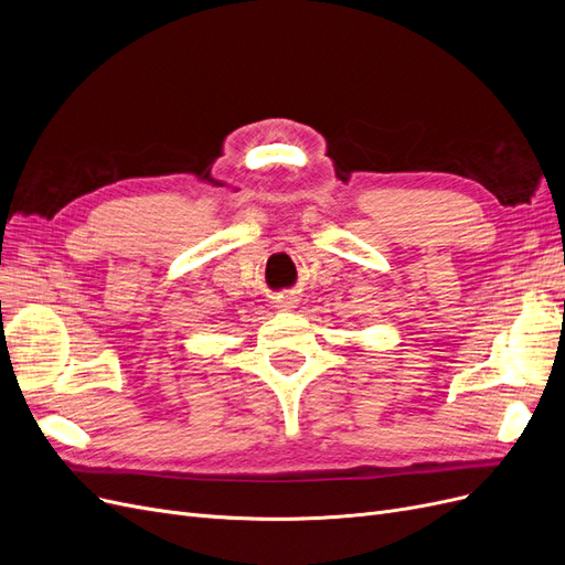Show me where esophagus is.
I'll return each instance as SVG.
<instances>
[{
	"label": "esophagus",
	"instance_id": "esophagus-1",
	"mask_svg": "<svg viewBox=\"0 0 565 565\" xmlns=\"http://www.w3.org/2000/svg\"><path fill=\"white\" fill-rule=\"evenodd\" d=\"M276 303H278V309H295V303H297V299L292 297V295H280L278 299H276Z\"/></svg>",
	"mask_w": 565,
	"mask_h": 565
}]
</instances>
